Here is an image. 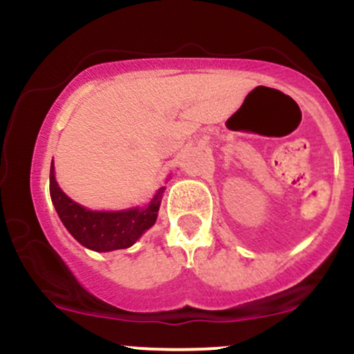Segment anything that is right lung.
Listing matches in <instances>:
<instances>
[{
	"mask_svg": "<svg viewBox=\"0 0 354 354\" xmlns=\"http://www.w3.org/2000/svg\"><path fill=\"white\" fill-rule=\"evenodd\" d=\"M161 188L146 208L126 211H89L61 191L55 180V166L50 171V193L56 213L66 230L83 246L103 253V251L124 250L135 245L136 239L151 228L160 209Z\"/></svg>",
	"mask_w": 354,
	"mask_h": 354,
	"instance_id": "add662e5",
	"label": "right lung"
}]
</instances>
